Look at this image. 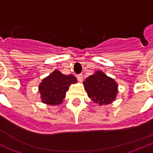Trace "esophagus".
<instances>
[{
	"mask_svg": "<svg viewBox=\"0 0 153 153\" xmlns=\"http://www.w3.org/2000/svg\"><path fill=\"white\" fill-rule=\"evenodd\" d=\"M77 78H78V80L80 82H82V80H83V75H82V74H79V75H77Z\"/></svg>",
	"mask_w": 153,
	"mask_h": 153,
	"instance_id": "1",
	"label": "esophagus"
}]
</instances>
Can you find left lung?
Instances as JSON below:
<instances>
[{
    "label": "left lung",
    "mask_w": 153,
    "mask_h": 153,
    "mask_svg": "<svg viewBox=\"0 0 153 153\" xmlns=\"http://www.w3.org/2000/svg\"><path fill=\"white\" fill-rule=\"evenodd\" d=\"M88 96L94 104L107 105L116 100L118 84L102 71H96L83 82Z\"/></svg>",
    "instance_id": "left-lung-1"
}]
</instances>
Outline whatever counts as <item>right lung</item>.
Here are the masks:
<instances>
[{"instance_id":"right-lung-1","label":"right lung","mask_w":153,"mask_h":153,"mask_svg":"<svg viewBox=\"0 0 153 153\" xmlns=\"http://www.w3.org/2000/svg\"><path fill=\"white\" fill-rule=\"evenodd\" d=\"M77 82L74 75H65L59 70H55L44 78L38 87L42 102L48 105H59L65 97L70 85Z\"/></svg>"}]
</instances>
